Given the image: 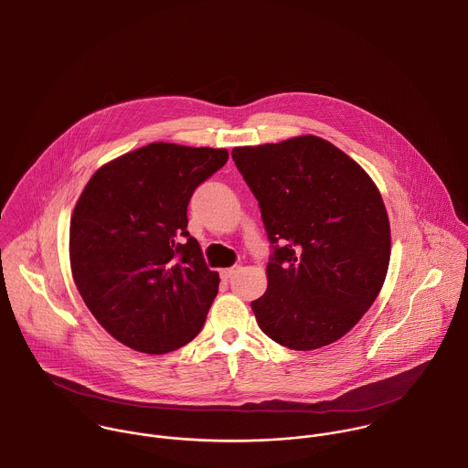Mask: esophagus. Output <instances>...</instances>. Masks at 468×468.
Segmentation results:
<instances>
[{"instance_id": "1", "label": "esophagus", "mask_w": 468, "mask_h": 468, "mask_svg": "<svg viewBox=\"0 0 468 468\" xmlns=\"http://www.w3.org/2000/svg\"><path fill=\"white\" fill-rule=\"evenodd\" d=\"M240 270V266H233V268H224V270H220V279L222 281H229L237 271Z\"/></svg>"}]
</instances>
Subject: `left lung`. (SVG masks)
Instances as JSON below:
<instances>
[{"label": "left lung", "mask_w": 468, "mask_h": 468, "mask_svg": "<svg viewBox=\"0 0 468 468\" xmlns=\"http://www.w3.org/2000/svg\"><path fill=\"white\" fill-rule=\"evenodd\" d=\"M273 244L268 290L251 303L261 330L292 350L348 334L374 304L390 262V222L370 175L324 138L304 134L231 151Z\"/></svg>", "instance_id": "obj_1"}]
</instances>
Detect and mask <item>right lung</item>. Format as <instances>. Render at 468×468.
<instances>
[{"label": "right lung", "mask_w": 468, "mask_h": 468, "mask_svg": "<svg viewBox=\"0 0 468 468\" xmlns=\"http://www.w3.org/2000/svg\"><path fill=\"white\" fill-rule=\"evenodd\" d=\"M226 162V149L154 142L103 164L83 187L70 217V271L122 345L167 354L202 330L220 281L187 231V204Z\"/></svg>", "instance_id": "add662e5"}]
</instances>
